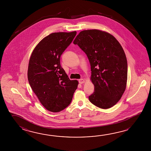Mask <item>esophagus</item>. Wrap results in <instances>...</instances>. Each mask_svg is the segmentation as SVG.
Wrapping results in <instances>:
<instances>
[{"mask_svg":"<svg viewBox=\"0 0 151 151\" xmlns=\"http://www.w3.org/2000/svg\"><path fill=\"white\" fill-rule=\"evenodd\" d=\"M85 82V80L83 79H80L79 80V83H81V84L84 83Z\"/></svg>","mask_w":151,"mask_h":151,"instance_id":"1","label":"esophagus"}]
</instances>
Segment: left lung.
Listing matches in <instances>:
<instances>
[{
  "instance_id": "left-lung-1",
  "label": "left lung",
  "mask_w": 151,
  "mask_h": 151,
  "mask_svg": "<svg viewBox=\"0 0 151 151\" xmlns=\"http://www.w3.org/2000/svg\"><path fill=\"white\" fill-rule=\"evenodd\" d=\"M73 44L86 54L94 92L90 102L103 109L115 105L125 91L127 63L122 45L108 32L93 29L80 32Z\"/></svg>"
}]
</instances>
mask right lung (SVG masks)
<instances>
[{
    "mask_svg": "<svg viewBox=\"0 0 151 151\" xmlns=\"http://www.w3.org/2000/svg\"><path fill=\"white\" fill-rule=\"evenodd\" d=\"M77 32H55L45 37L33 50L29 60L27 78L42 105L58 112L71 103L78 81L71 80L61 68L60 58Z\"/></svg>",
    "mask_w": 151,
    "mask_h": 151,
    "instance_id": "obj_1",
    "label": "right lung"
}]
</instances>
